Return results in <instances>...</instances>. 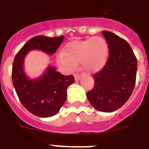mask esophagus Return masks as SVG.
I'll list each match as a JSON object with an SVG mask.
<instances>
[{
    "label": "esophagus",
    "instance_id": "34e87169",
    "mask_svg": "<svg viewBox=\"0 0 149 149\" xmlns=\"http://www.w3.org/2000/svg\"><path fill=\"white\" fill-rule=\"evenodd\" d=\"M74 79H75V81H78L80 79V74H74Z\"/></svg>",
    "mask_w": 149,
    "mask_h": 149
}]
</instances>
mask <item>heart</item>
Listing matches in <instances>:
<instances>
[{
	"instance_id": "heart-1",
	"label": "heart",
	"mask_w": 149,
	"mask_h": 149,
	"mask_svg": "<svg viewBox=\"0 0 149 149\" xmlns=\"http://www.w3.org/2000/svg\"><path fill=\"white\" fill-rule=\"evenodd\" d=\"M108 56L107 41L100 37H94L69 43L64 52L58 56V62L69 69L76 68L77 63H81L85 70L96 72L104 67Z\"/></svg>"
}]
</instances>
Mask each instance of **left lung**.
<instances>
[{
    "label": "left lung",
    "mask_w": 149,
    "mask_h": 149,
    "mask_svg": "<svg viewBox=\"0 0 149 149\" xmlns=\"http://www.w3.org/2000/svg\"><path fill=\"white\" fill-rule=\"evenodd\" d=\"M109 49L108 60L94 74V86L87 93L93 107L103 112H112L127 101L134 89L137 61L129 43L109 31H102Z\"/></svg>",
    "instance_id": "1"
}]
</instances>
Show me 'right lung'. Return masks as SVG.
I'll list each match as a JSON object with an SVG mask.
<instances>
[{"mask_svg": "<svg viewBox=\"0 0 149 149\" xmlns=\"http://www.w3.org/2000/svg\"><path fill=\"white\" fill-rule=\"evenodd\" d=\"M63 36L33 37L23 45L15 56L12 65L13 86L20 102L34 116L47 118L60 111L66 99L67 89L74 83L73 75H63L49 66L42 77L29 79L23 71L26 54L33 49H39L47 54H53L63 40Z\"/></svg>", "mask_w": 149, "mask_h": 149, "instance_id": "add662e5", "label": "right lung"}]
</instances>
